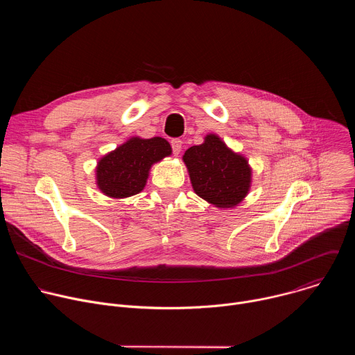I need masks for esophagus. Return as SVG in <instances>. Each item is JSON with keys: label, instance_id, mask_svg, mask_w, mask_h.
Here are the masks:
<instances>
[{"label": "esophagus", "instance_id": "obj_1", "mask_svg": "<svg viewBox=\"0 0 355 355\" xmlns=\"http://www.w3.org/2000/svg\"><path fill=\"white\" fill-rule=\"evenodd\" d=\"M171 147H173L174 155H175V156H178V155L181 153V148H182V140H180V139H174V140H171Z\"/></svg>", "mask_w": 355, "mask_h": 355}]
</instances>
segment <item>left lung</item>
<instances>
[{
    "label": "left lung",
    "mask_w": 355,
    "mask_h": 355,
    "mask_svg": "<svg viewBox=\"0 0 355 355\" xmlns=\"http://www.w3.org/2000/svg\"><path fill=\"white\" fill-rule=\"evenodd\" d=\"M182 162L193 192L218 209H233L248 195L252 168L245 156L230 148L216 133L189 147Z\"/></svg>",
    "instance_id": "obj_1"
}]
</instances>
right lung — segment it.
I'll use <instances>...</instances> for the list:
<instances>
[{"instance_id":"1","label":"right lung","mask_w":355,"mask_h":355,"mask_svg":"<svg viewBox=\"0 0 355 355\" xmlns=\"http://www.w3.org/2000/svg\"><path fill=\"white\" fill-rule=\"evenodd\" d=\"M171 155L173 148L163 137L132 136L98 160L95 184L112 199L133 196L144 189L151 167Z\"/></svg>"}]
</instances>
